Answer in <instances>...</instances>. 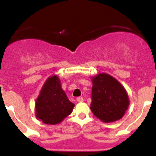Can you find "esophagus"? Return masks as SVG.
Segmentation results:
<instances>
[{"label":"esophagus","mask_w":156,"mask_h":156,"mask_svg":"<svg viewBox=\"0 0 156 156\" xmlns=\"http://www.w3.org/2000/svg\"><path fill=\"white\" fill-rule=\"evenodd\" d=\"M77 101H78V102H83V101H84V99H83L82 97H78V98H77Z\"/></svg>","instance_id":"esophagus-1"}]
</instances>
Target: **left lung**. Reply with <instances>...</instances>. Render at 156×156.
Instances as JSON below:
<instances>
[{
  "mask_svg": "<svg viewBox=\"0 0 156 156\" xmlns=\"http://www.w3.org/2000/svg\"><path fill=\"white\" fill-rule=\"evenodd\" d=\"M90 110L104 122H112L123 117L129 106L125 89L116 79L107 74L93 78Z\"/></svg>",
  "mask_w": 156,
  "mask_h": 156,
  "instance_id": "8db88e82",
  "label": "left lung"
}]
</instances>
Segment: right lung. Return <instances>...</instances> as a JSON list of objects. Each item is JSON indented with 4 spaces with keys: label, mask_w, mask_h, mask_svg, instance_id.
I'll return each instance as SVG.
<instances>
[{
    "label": "right lung",
    "mask_w": 156,
    "mask_h": 156,
    "mask_svg": "<svg viewBox=\"0 0 156 156\" xmlns=\"http://www.w3.org/2000/svg\"><path fill=\"white\" fill-rule=\"evenodd\" d=\"M71 103L56 75L47 80L36 101V117L44 124L56 125L72 113Z\"/></svg>",
    "instance_id": "1"
}]
</instances>
